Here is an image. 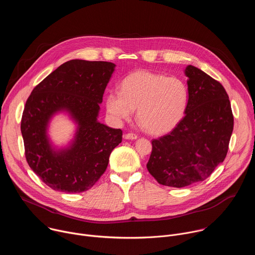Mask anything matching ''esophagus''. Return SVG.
Instances as JSON below:
<instances>
[{"label": "esophagus", "mask_w": 255, "mask_h": 255, "mask_svg": "<svg viewBox=\"0 0 255 255\" xmlns=\"http://www.w3.org/2000/svg\"><path fill=\"white\" fill-rule=\"evenodd\" d=\"M124 138L127 140H135L137 139V135L134 133H127L124 135Z\"/></svg>", "instance_id": "esophagus-1"}]
</instances>
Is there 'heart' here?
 <instances>
[{
  "label": "heart",
  "mask_w": 255,
  "mask_h": 255,
  "mask_svg": "<svg viewBox=\"0 0 255 255\" xmlns=\"http://www.w3.org/2000/svg\"><path fill=\"white\" fill-rule=\"evenodd\" d=\"M188 101V87L181 80L136 70L122 81L120 93L108 94L106 109L116 122L129 119L137 110L139 125L148 133L160 135L183 119Z\"/></svg>",
  "instance_id": "heart-1"
}]
</instances>
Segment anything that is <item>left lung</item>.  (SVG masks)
I'll use <instances>...</instances> for the list:
<instances>
[{
	"label": "left lung",
	"mask_w": 255,
	"mask_h": 255,
	"mask_svg": "<svg viewBox=\"0 0 255 255\" xmlns=\"http://www.w3.org/2000/svg\"><path fill=\"white\" fill-rule=\"evenodd\" d=\"M189 101L185 117L152 140L146 164L158 184L184 188L209 177L228 151L234 119L223 86L194 65L185 69Z\"/></svg>",
	"instance_id": "left-lung-1"
}]
</instances>
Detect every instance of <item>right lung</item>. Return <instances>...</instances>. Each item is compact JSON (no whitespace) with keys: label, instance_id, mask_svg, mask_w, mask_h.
I'll return each mask as SVG.
<instances>
[{"label":"right lung","instance_id":"1","mask_svg":"<svg viewBox=\"0 0 255 255\" xmlns=\"http://www.w3.org/2000/svg\"><path fill=\"white\" fill-rule=\"evenodd\" d=\"M115 66L107 61H66L36 86L26 102L21 121L26 160L54 191L82 193L91 189L122 141L121 129L98 121L100 104ZM63 112L77 130L68 146L58 149L47 130L52 117Z\"/></svg>","mask_w":255,"mask_h":255}]
</instances>
